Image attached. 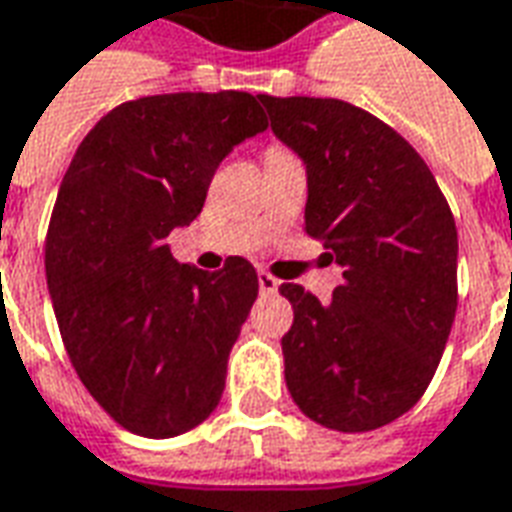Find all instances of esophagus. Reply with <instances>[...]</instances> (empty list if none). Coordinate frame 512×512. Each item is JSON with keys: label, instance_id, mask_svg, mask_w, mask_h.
<instances>
[{"label": "esophagus", "instance_id": "1", "mask_svg": "<svg viewBox=\"0 0 512 512\" xmlns=\"http://www.w3.org/2000/svg\"><path fill=\"white\" fill-rule=\"evenodd\" d=\"M257 285H260V293H274L280 288L277 277H271L268 271H257Z\"/></svg>", "mask_w": 512, "mask_h": 512}]
</instances>
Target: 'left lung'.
Returning a JSON list of instances; mask_svg holds the SVG:
<instances>
[{
  "label": "left lung",
  "instance_id": "obj_1",
  "mask_svg": "<svg viewBox=\"0 0 512 512\" xmlns=\"http://www.w3.org/2000/svg\"><path fill=\"white\" fill-rule=\"evenodd\" d=\"M307 166L305 232L343 266L330 305L285 282V382L338 432L391 424L424 396L457 310V227L430 166L385 121L341 99L260 94Z\"/></svg>",
  "mask_w": 512,
  "mask_h": 512
}]
</instances>
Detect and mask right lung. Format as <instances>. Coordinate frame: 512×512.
Segmentation results:
<instances>
[{
  "label": "right lung",
  "mask_w": 512,
  "mask_h": 512,
  "mask_svg": "<svg viewBox=\"0 0 512 512\" xmlns=\"http://www.w3.org/2000/svg\"><path fill=\"white\" fill-rule=\"evenodd\" d=\"M268 127L257 96H138L82 138L46 232V282L82 385L124 430L174 438L224 391L255 266H180L166 238L202 213L232 146Z\"/></svg>",
  "instance_id": "1"
}]
</instances>
